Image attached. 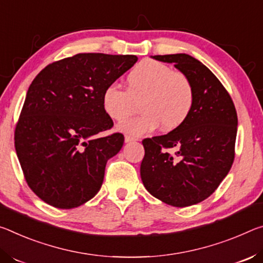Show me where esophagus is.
I'll return each instance as SVG.
<instances>
[{
	"mask_svg": "<svg viewBox=\"0 0 263 263\" xmlns=\"http://www.w3.org/2000/svg\"><path fill=\"white\" fill-rule=\"evenodd\" d=\"M133 141H136L135 137H132V136L124 137V142H126V143H129V142H133Z\"/></svg>",
	"mask_w": 263,
	"mask_h": 263,
	"instance_id": "obj_1",
	"label": "esophagus"
}]
</instances>
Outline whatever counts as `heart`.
<instances>
[{
    "label": "heart",
    "mask_w": 263,
    "mask_h": 263,
    "mask_svg": "<svg viewBox=\"0 0 263 263\" xmlns=\"http://www.w3.org/2000/svg\"><path fill=\"white\" fill-rule=\"evenodd\" d=\"M195 100L186 76L152 59L142 60L128 73L127 91L110 84L102 93L103 109L118 122L135 114L140 105L143 113L119 126L132 136L150 134L161 126L165 132L176 130L190 118Z\"/></svg>",
    "instance_id": "obj_1"
}]
</instances>
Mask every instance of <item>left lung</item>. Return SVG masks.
<instances>
[{"label":"left lung","instance_id":"1","mask_svg":"<svg viewBox=\"0 0 263 263\" xmlns=\"http://www.w3.org/2000/svg\"><path fill=\"white\" fill-rule=\"evenodd\" d=\"M174 64L191 80L195 107L182 127L144 139L141 178L150 195L167 205L200 203L217 190L234 161L238 116L229 92L199 60L186 53L153 55ZM175 148L171 155L167 150Z\"/></svg>","mask_w":263,"mask_h":263}]
</instances>
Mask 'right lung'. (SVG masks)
Segmentation results:
<instances>
[{
    "label": "right lung",
    "instance_id": "right-lung-1",
    "mask_svg": "<svg viewBox=\"0 0 263 263\" xmlns=\"http://www.w3.org/2000/svg\"><path fill=\"white\" fill-rule=\"evenodd\" d=\"M137 62L133 54L78 53L38 73L15 129V148L29 187L46 204L74 209L100 190L107 161L123 145L102 93Z\"/></svg>",
    "mask_w": 263,
    "mask_h": 263
}]
</instances>
